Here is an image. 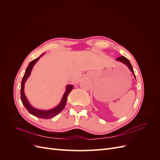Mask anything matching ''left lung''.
I'll use <instances>...</instances> for the list:
<instances>
[{"instance_id": "left-lung-1", "label": "left lung", "mask_w": 160, "mask_h": 160, "mask_svg": "<svg viewBox=\"0 0 160 160\" xmlns=\"http://www.w3.org/2000/svg\"><path fill=\"white\" fill-rule=\"evenodd\" d=\"M117 59L118 61H121V62H122L123 63H124L125 65H126L129 67V69H130V71L133 72V75H134V77L135 78V74H134L133 67H132V65H131L129 61L127 59L126 57H123V56H121V57L117 58V59Z\"/></svg>"}]
</instances>
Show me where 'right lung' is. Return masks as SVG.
Listing matches in <instances>:
<instances>
[{
    "label": "right lung",
    "mask_w": 160,
    "mask_h": 160,
    "mask_svg": "<svg viewBox=\"0 0 160 160\" xmlns=\"http://www.w3.org/2000/svg\"><path fill=\"white\" fill-rule=\"evenodd\" d=\"M42 55H41L39 57H38V58H37V59H34L31 62H30V63L28 64V65L27 67V68L25 72V75H24V76L22 77V82H21V101H22L23 105L25 106V108L27 109V111L31 114H32L34 116H35V117H37V118H42V119H51V118H54L55 116L59 114L61 111L64 109L65 106L66 105V103H67V96H68V95L69 94L71 90L73 89V86L71 85L67 86V89H66V91H65L63 97H62L61 102L60 103V104L59 105H57L55 108L51 109V110H48V111H43V110L37 109L35 108H32V106L30 105L29 102L28 101L26 96L25 95V93H24V86H25V81H27L28 77H29V75L31 74V72L32 71L33 66L35 65L37 61L38 60V59H39V58Z\"/></svg>",
    "instance_id": "obj_1"
}]
</instances>
